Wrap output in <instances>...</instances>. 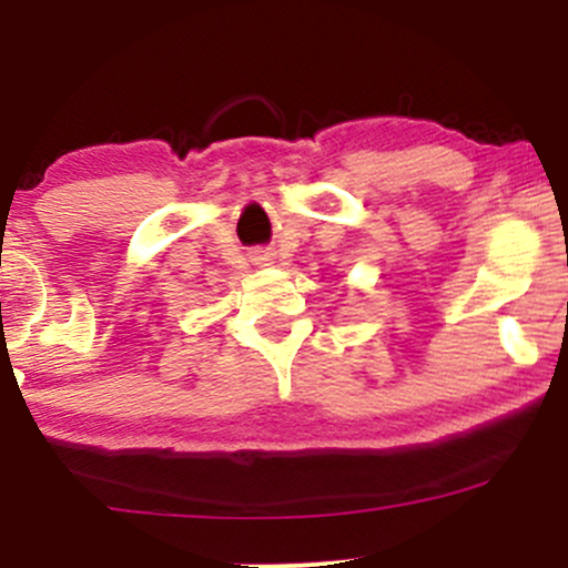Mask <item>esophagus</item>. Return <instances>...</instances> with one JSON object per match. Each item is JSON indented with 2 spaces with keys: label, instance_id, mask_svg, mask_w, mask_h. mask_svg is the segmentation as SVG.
I'll return each mask as SVG.
<instances>
[{
  "label": "esophagus",
  "instance_id": "1",
  "mask_svg": "<svg viewBox=\"0 0 568 568\" xmlns=\"http://www.w3.org/2000/svg\"><path fill=\"white\" fill-rule=\"evenodd\" d=\"M253 264H258V266L272 264V253H266V251H256V253H253Z\"/></svg>",
  "mask_w": 568,
  "mask_h": 568
}]
</instances>
